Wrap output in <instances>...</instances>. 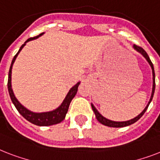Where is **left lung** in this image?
Here are the masks:
<instances>
[{
    "instance_id": "obj_1",
    "label": "left lung",
    "mask_w": 160,
    "mask_h": 160,
    "mask_svg": "<svg viewBox=\"0 0 160 160\" xmlns=\"http://www.w3.org/2000/svg\"><path fill=\"white\" fill-rule=\"evenodd\" d=\"M134 50H136L138 52L141 54L143 56H144L145 59L147 60V61L149 62V64L150 65L152 68V73H153V89H152V94H151V97H150V100H149V103H148V105H146V107L144 108V109L143 111L140 113V114L136 116L135 118L134 119H130V120H127V121H121V122H119V121H113V120H109V119H106L105 117L101 115V114L99 113L97 109H95V107L93 105V104H91V107H92V109L93 111L95 112V117H96V119L100 123H101L102 124L105 125V126H109V127H114V128H120V127H125V126H128V125H130V124H134L137 120H139L142 116H143V114L145 113V111L147 110L148 109V107H149V104L151 102L152 99H153V96H154V90H155V74H154V65H153V63L151 62V60L149 59V55L148 54L146 53V51H144V49L140 47V46H138L136 45H134Z\"/></svg>"
}]
</instances>
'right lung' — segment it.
Returning <instances> with one entry per match:
<instances>
[{
	"mask_svg": "<svg viewBox=\"0 0 160 160\" xmlns=\"http://www.w3.org/2000/svg\"><path fill=\"white\" fill-rule=\"evenodd\" d=\"M44 33L40 34L39 36H36V37H31V38H29L27 41L25 42V43L21 46V48L19 50V51L16 53V55L14 56L13 60H12V62H11V67H10V70H9V75H8V83H7V87H8V91L9 95H10V97H11V100L12 101V103L14 104L15 107L16 108V109L18 110V112L22 115V116L28 120L29 122H31L32 124H36V125H38V126H49V125H53V124H56L60 123L61 121L64 120V119L65 118V115L67 114L68 109H69V106H70V104L71 102V100H73V98L75 97V95H76L78 90V86L80 85V82H78L75 85H74L68 92L67 95L65 96V100H63L62 104L58 107L57 109H54L52 111L49 112H42V113H35V112H32L31 110H29L24 107L23 105H21V103L19 102L17 99L16 98L15 95H14L13 90H12V88H11V70H12V65H13L15 60H16V57L18 54L20 53V51L22 50L24 46H26V42H28L30 41H33L35 39L38 38L41 36H42Z\"/></svg>",
	"mask_w": 160,
	"mask_h": 160,
	"instance_id": "right-lung-1",
	"label": "right lung"
}]
</instances>
